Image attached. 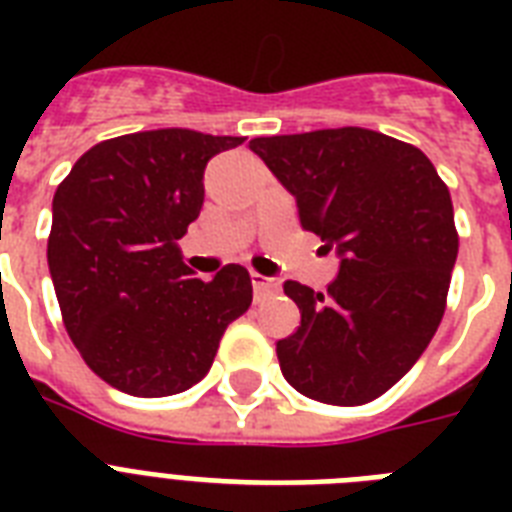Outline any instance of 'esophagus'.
Instances as JSON below:
<instances>
[{
    "mask_svg": "<svg viewBox=\"0 0 512 512\" xmlns=\"http://www.w3.org/2000/svg\"><path fill=\"white\" fill-rule=\"evenodd\" d=\"M252 287H255V295H276L281 289L279 281L263 276V273H252Z\"/></svg>",
    "mask_w": 512,
    "mask_h": 512,
    "instance_id": "obj_1",
    "label": "esophagus"
}]
</instances>
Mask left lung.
I'll return each mask as SVG.
<instances>
[{
	"mask_svg": "<svg viewBox=\"0 0 512 512\" xmlns=\"http://www.w3.org/2000/svg\"><path fill=\"white\" fill-rule=\"evenodd\" d=\"M340 257L327 292L287 281L300 327L276 342L303 396L358 406L390 390L436 335L457 260L452 196L420 148L361 127L249 140Z\"/></svg>",
	"mask_w": 512,
	"mask_h": 512,
	"instance_id": "1",
	"label": "left lung"
}]
</instances>
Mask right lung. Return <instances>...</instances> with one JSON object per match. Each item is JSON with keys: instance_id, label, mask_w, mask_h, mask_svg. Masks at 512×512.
Instances as JSON below:
<instances>
[{"instance_id": "obj_1", "label": "right lung", "mask_w": 512, "mask_h": 512, "mask_svg": "<svg viewBox=\"0 0 512 512\" xmlns=\"http://www.w3.org/2000/svg\"><path fill=\"white\" fill-rule=\"evenodd\" d=\"M241 143L193 130L135 132L92 146L58 185L52 287L68 337L111 388L140 398L183 393L209 372L225 327L247 313L244 265L201 281L177 249L204 204L207 162Z\"/></svg>"}]
</instances>
